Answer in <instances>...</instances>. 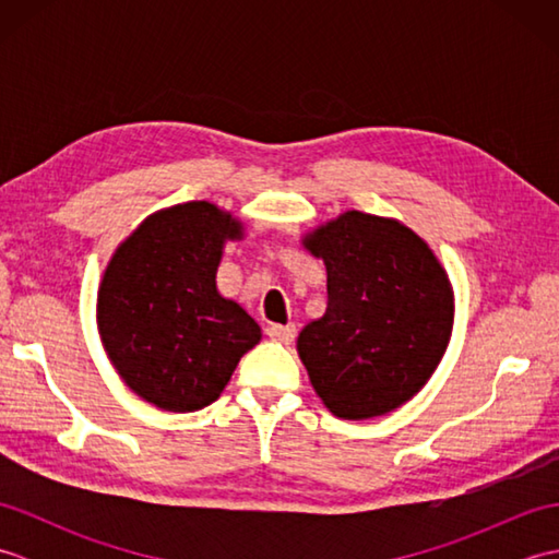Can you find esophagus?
Wrapping results in <instances>:
<instances>
[{"instance_id": "34e87169", "label": "esophagus", "mask_w": 559, "mask_h": 559, "mask_svg": "<svg viewBox=\"0 0 559 559\" xmlns=\"http://www.w3.org/2000/svg\"><path fill=\"white\" fill-rule=\"evenodd\" d=\"M269 338L278 341V343H293L295 336H298V329H295V324H271L266 329Z\"/></svg>"}]
</instances>
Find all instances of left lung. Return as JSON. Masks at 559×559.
Returning <instances> with one entry per match:
<instances>
[{
  "label": "left lung",
  "instance_id": "1",
  "mask_svg": "<svg viewBox=\"0 0 559 559\" xmlns=\"http://www.w3.org/2000/svg\"><path fill=\"white\" fill-rule=\"evenodd\" d=\"M305 247L326 266V312L298 336L324 406L343 420L391 413L447 350L454 298L432 249L406 225L346 211Z\"/></svg>",
  "mask_w": 559,
  "mask_h": 559
}]
</instances>
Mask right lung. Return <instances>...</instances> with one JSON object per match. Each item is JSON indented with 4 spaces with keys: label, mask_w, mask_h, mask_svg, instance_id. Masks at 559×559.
Listing matches in <instances>:
<instances>
[{
    "label": "right lung",
    "mask_w": 559,
    "mask_h": 559,
    "mask_svg": "<svg viewBox=\"0 0 559 559\" xmlns=\"http://www.w3.org/2000/svg\"><path fill=\"white\" fill-rule=\"evenodd\" d=\"M242 225L209 201L153 213L117 247L98 290L115 370L156 408L192 413L221 396L261 329L216 288L225 240Z\"/></svg>",
    "instance_id": "right-lung-1"
}]
</instances>
